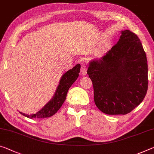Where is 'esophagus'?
Returning a JSON list of instances; mask_svg holds the SVG:
<instances>
[{"label": "esophagus", "mask_w": 154, "mask_h": 154, "mask_svg": "<svg viewBox=\"0 0 154 154\" xmlns=\"http://www.w3.org/2000/svg\"><path fill=\"white\" fill-rule=\"evenodd\" d=\"M87 73V68L85 65H82L81 67V74L82 75H86Z\"/></svg>", "instance_id": "obj_1"}]
</instances>
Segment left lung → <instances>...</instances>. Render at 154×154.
Returning a JSON list of instances; mask_svg holds the SVG:
<instances>
[{
	"instance_id": "obj_1",
	"label": "left lung",
	"mask_w": 154,
	"mask_h": 154,
	"mask_svg": "<svg viewBox=\"0 0 154 154\" xmlns=\"http://www.w3.org/2000/svg\"><path fill=\"white\" fill-rule=\"evenodd\" d=\"M97 108L109 115L130 113L143 101L148 88L146 53L137 35L122 31L119 42L87 71Z\"/></svg>"
}]
</instances>
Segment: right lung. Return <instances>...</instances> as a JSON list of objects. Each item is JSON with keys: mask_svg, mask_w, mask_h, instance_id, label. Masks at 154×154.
<instances>
[{"mask_svg": "<svg viewBox=\"0 0 154 154\" xmlns=\"http://www.w3.org/2000/svg\"><path fill=\"white\" fill-rule=\"evenodd\" d=\"M80 68H81L80 64H77L74 68L68 70L63 75L60 82L59 86L56 90L55 96L38 113L31 114V115L23 114L22 112H20V114L30 119L48 118V117L54 115L56 112L59 110L64 102L66 98L68 89L79 77Z\"/></svg>", "mask_w": 154, "mask_h": 154, "instance_id": "1", "label": "right lung"}]
</instances>
